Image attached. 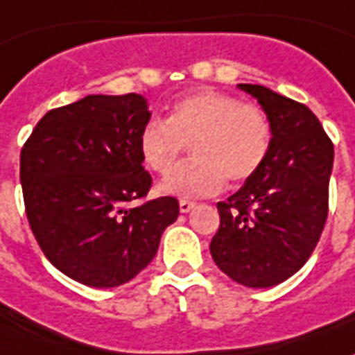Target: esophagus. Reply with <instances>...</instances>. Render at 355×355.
Returning <instances> with one entry per match:
<instances>
[{
    "mask_svg": "<svg viewBox=\"0 0 355 355\" xmlns=\"http://www.w3.org/2000/svg\"><path fill=\"white\" fill-rule=\"evenodd\" d=\"M178 207H180V212H190L193 207H196V203L193 201H188V199H180V203H178Z\"/></svg>",
    "mask_w": 355,
    "mask_h": 355,
    "instance_id": "esophagus-1",
    "label": "esophagus"
}]
</instances>
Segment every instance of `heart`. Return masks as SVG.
<instances>
[{
  "label": "heart",
  "mask_w": 355,
  "mask_h": 355,
  "mask_svg": "<svg viewBox=\"0 0 355 355\" xmlns=\"http://www.w3.org/2000/svg\"><path fill=\"white\" fill-rule=\"evenodd\" d=\"M271 144L272 125L263 109L211 88L177 99L164 122L150 120L139 135L144 165L162 177L191 148L190 164L162 182V191L177 198L214 196L225 178L248 180L263 167Z\"/></svg>",
  "instance_id": "1"
}]
</instances>
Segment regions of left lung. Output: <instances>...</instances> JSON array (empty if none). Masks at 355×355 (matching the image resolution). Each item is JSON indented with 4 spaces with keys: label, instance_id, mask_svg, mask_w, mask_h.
I'll return each mask as SVG.
<instances>
[{
    "label": "left lung",
    "instance_id": "obj_1",
    "mask_svg": "<svg viewBox=\"0 0 355 355\" xmlns=\"http://www.w3.org/2000/svg\"><path fill=\"white\" fill-rule=\"evenodd\" d=\"M258 99L272 125L263 167L216 205L214 263L235 282L271 288L306 263L329 211L333 143L303 103L259 84H239Z\"/></svg>",
    "mask_w": 355,
    "mask_h": 355
}]
</instances>
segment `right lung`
I'll use <instances>...</instances> for the list:
<instances>
[{
  "label": "right lung",
  "instance_id": "right-lung-1",
  "mask_svg": "<svg viewBox=\"0 0 355 355\" xmlns=\"http://www.w3.org/2000/svg\"><path fill=\"white\" fill-rule=\"evenodd\" d=\"M150 120L139 94L86 96L44 114L20 152L26 216L58 271L92 288L137 277L156 256L175 198L130 209L152 186L139 152Z\"/></svg>",
  "mask_w": 355,
  "mask_h": 355
}]
</instances>
